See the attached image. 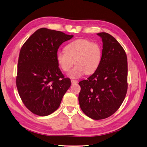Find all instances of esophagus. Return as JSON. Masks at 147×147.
Wrapping results in <instances>:
<instances>
[{
  "label": "esophagus",
  "instance_id": "34e87169",
  "mask_svg": "<svg viewBox=\"0 0 147 147\" xmlns=\"http://www.w3.org/2000/svg\"><path fill=\"white\" fill-rule=\"evenodd\" d=\"M71 82L72 84H77V83L78 82V80H74V79H71Z\"/></svg>",
  "mask_w": 147,
  "mask_h": 147
}]
</instances>
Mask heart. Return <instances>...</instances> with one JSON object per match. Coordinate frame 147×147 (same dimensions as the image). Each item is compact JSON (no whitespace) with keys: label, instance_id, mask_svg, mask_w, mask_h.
<instances>
[{"label":"heart","instance_id":"heart-1","mask_svg":"<svg viewBox=\"0 0 147 147\" xmlns=\"http://www.w3.org/2000/svg\"><path fill=\"white\" fill-rule=\"evenodd\" d=\"M65 51H58L56 60L59 67L65 72L70 71L68 76L76 78L85 73L91 74L98 69L102 58V50L99 44L85 39L75 40L66 46Z\"/></svg>","mask_w":147,"mask_h":147}]
</instances>
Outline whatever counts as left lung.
<instances>
[{
    "mask_svg": "<svg viewBox=\"0 0 147 147\" xmlns=\"http://www.w3.org/2000/svg\"><path fill=\"white\" fill-rule=\"evenodd\" d=\"M97 34L103 42L101 63L91 76L79 82V102L86 116L100 120L113 115L125 97L128 63L125 51L115 37L107 32Z\"/></svg>",
    "mask_w": 147,
    "mask_h": 147,
    "instance_id": "left-lung-1",
    "label": "left lung"
}]
</instances>
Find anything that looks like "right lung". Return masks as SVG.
Returning a JSON list of instances; mask_svg holds the SVG:
<instances>
[{
	"mask_svg": "<svg viewBox=\"0 0 147 147\" xmlns=\"http://www.w3.org/2000/svg\"><path fill=\"white\" fill-rule=\"evenodd\" d=\"M73 37L42 28L21 48L16 86L24 104L34 115L45 116L55 111L70 87V79L59 68L56 53L62 43Z\"/></svg>",
	"mask_w": 147,
	"mask_h": 147,
	"instance_id": "obj_1",
	"label": "right lung"
}]
</instances>
